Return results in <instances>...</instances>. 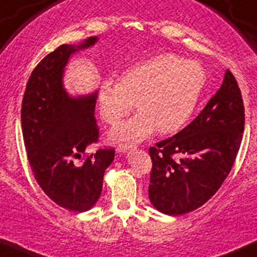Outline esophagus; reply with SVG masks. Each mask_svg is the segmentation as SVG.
Listing matches in <instances>:
<instances>
[{
  "instance_id": "obj_1",
  "label": "esophagus",
  "mask_w": 257,
  "mask_h": 257,
  "mask_svg": "<svg viewBox=\"0 0 257 257\" xmlns=\"http://www.w3.org/2000/svg\"><path fill=\"white\" fill-rule=\"evenodd\" d=\"M132 146H128V144H123V143H120L119 146L116 147V152L117 153H127L128 151H131Z\"/></svg>"
}]
</instances>
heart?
I'll return each instance as SVG.
<instances>
[{
    "instance_id": "b5f03b06",
    "label": "heart",
    "mask_w": 257,
    "mask_h": 257,
    "mask_svg": "<svg viewBox=\"0 0 257 257\" xmlns=\"http://www.w3.org/2000/svg\"><path fill=\"white\" fill-rule=\"evenodd\" d=\"M206 82L204 68L174 54H159L125 69L119 81L108 79L98 91L102 119L108 125L136 108L137 115L110 132L114 141L140 142L157 130L180 131L191 119Z\"/></svg>"
}]
</instances>
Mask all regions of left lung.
<instances>
[{
    "mask_svg": "<svg viewBox=\"0 0 257 257\" xmlns=\"http://www.w3.org/2000/svg\"><path fill=\"white\" fill-rule=\"evenodd\" d=\"M244 104L234 76L182 131L149 148L153 163L148 194L160 212L178 216L206 203L228 176L244 131ZM178 155L180 160H175Z\"/></svg>",
    "mask_w": 257,
    "mask_h": 257,
    "instance_id": "1",
    "label": "left lung"
}]
</instances>
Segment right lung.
I'll return each instance as SVG.
<instances>
[{"instance_id": "right-lung-1", "label": "right lung", "mask_w": 257, "mask_h": 257, "mask_svg": "<svg viewBox=\"0 0 257 257\" xmlns=\"http://www.w3.org/2000/svg\"><path fill=\"white\" fill-rule=\"evenodd\" d=\"M97 41L92 36L47 54L29 77L22 103L23 138L34 177L51 200L77 212L98 201L104 172L115 155L113 148H104L80 164L75 161L99 137L94 117L97 92L71 97L63 76L69 58Z\"/></svg>"}]
</instances>
